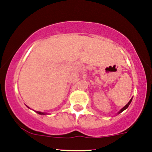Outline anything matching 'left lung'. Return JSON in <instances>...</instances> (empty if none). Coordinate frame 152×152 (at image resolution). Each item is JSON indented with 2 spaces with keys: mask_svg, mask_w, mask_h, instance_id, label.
I'll return each instance as SVG.
<instances>
[{
  "mask_svg": "<svg viewBox=\"0 0 152 152\" xmlns=\"http://www.w3.org/2000/svg\"><path fill=\"white\" fill-rule=\"evenodd\" d=\"M132 99H131V100H130V101H129V103H128V104H126V106H125V107H123V108H122V109H121V110H120V111H119V113H121V112H123V110H126V108H127V107H129V104H131V102H132Z\"/></svg>",
  "mask_w": 152,
  "mask_h": 152,
  "instance_id": "8db88e82",
  "label": "left lung"
}]
</instances>
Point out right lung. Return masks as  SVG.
Here are the masks:
<instances>
[{"label":"right lung","instance_id":"1","mask_svg":"<svg viewBox=\"0 0 152 152\" xmlns=\"http://www.w3.org/2000/svg\"><path fill=\"white\" fill-rule=\"evenodd\" d=\"M36 113H38L39 114H42V115H45V113H43V112H40V111H36Z\"/></svg>","mask_w":152,"mask_h":152}]
</instances>
